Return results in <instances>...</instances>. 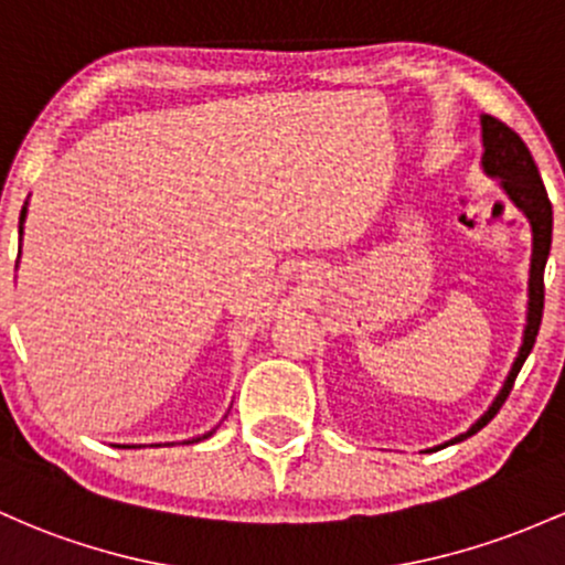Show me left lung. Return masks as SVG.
<instances>
[{"instance_id": "left-lung-1", "label": "left lung", "mask_w": 565, "mask_h": 565, "mask_svg": "<svg viewBox=\"0 0 565 565\" xmlns=\"http://www.w3.org/2000/svg\"><path fill=\"white\" fill-rule=\"evenodd\" d=\"M482 145H486V154H482V166L491 177H499L504 182V190L510 192L514 206L523 209L525 216L531 220V231H534V257H531V281H529V324H525L523 345H520L518 359L512 364V373L507 375L504 388L488 413L461 437L450 439V445L461 443V439L472 437L501 411V405L510 396L514 377H518L520 367L529 359L531 349L536 343L539 327H542V313H544V265L550 257V244H553V203H550L547 190H544L542 173H539L534 154H531L525 141L512 131L507 122H501L499 117L482 115Z\"/></svg>"}]
</instances>
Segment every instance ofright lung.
Instances as JSON below:
<instances>
[{
	"instance_id": "1",
	"label": "right lung",
	"mask_w": 565,
	"mask_h": 565,
	"mask_svg": "<svg viewBox=\"0 0 565 565\" xmlns=\"http://www.w3.org/2000/svg\"><path fill=\"white\" fill-rule=\"evenodd\" d=\"M23 220H26V206H23V212H21V233H23Z\"/></svg>"
}]
</instances>
